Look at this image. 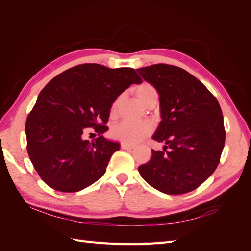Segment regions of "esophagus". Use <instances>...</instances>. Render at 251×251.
<instances>
[{"label": "esophagus", "mask_w": 251, "mask_h": 251, "mask_svg": "<svg viewBox=\"0 0 251 251\" xmlns=\"http://www.w3.org/2000/svg\"><path fill=\"white\" fill-rule=\"evenodd\" d=\"M121 149L126 151H130L134 149V146H130V144H126V143H121Z\"/></svg>", "instance_id": "obj_1"}]
</instances>
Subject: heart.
I'll return each instance as SVG.
<instances>
[{
	"mask_svg": "<svg viewBox=\"0 0 251 251\" xmlns=\"http://www.w3.org/2000/svg\"><path fill=\"white\" fill-rule=\"evenodd\" d=\"M135 94L144 107L155 105L158 101V92L154 86L149 82H143L135 88ZM118 100L113 102L111 112L115 113ZM153 132V126L150 123L135 124L131 121H121L112 127L111 135L114 139L126 144H137L148 137Z\"/></svg>",
	"mask_w": 251,
	"mask_h": 251,
	"instance_id": "heart-1",
	"label": "heart"
}]
</instances>
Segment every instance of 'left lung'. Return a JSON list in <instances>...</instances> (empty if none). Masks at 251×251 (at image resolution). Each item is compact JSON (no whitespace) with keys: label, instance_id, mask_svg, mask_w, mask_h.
Wrapping results in <instances>:
<instances>
[{"label":"left lung","instance_id":"obj_1","mask_svg":"<svg viewBox=\"0 0 251 251\" xmlns=\"http://www.w3.org/2000/svg\"><path fill=\"white\" fill-rule=\"evenodd\" d=\"M154 86L160 100L161 121L149 162L138 168L157 191L182 195L199 187L214 173L225 143L222 110L203 83L182 68L156 64L137 69Z\"/></svg>","mask_w":251,"mask_h":251}]
</instances>
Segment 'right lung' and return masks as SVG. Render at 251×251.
<instances>
[{
    "instance_id": "add662e5",
    "label": "right lung",
    "mask_w": 251,
    "mask_h": 251,
    "mask_svg": "<svg viewBox=\"0 0 251 251\" xmlns=\"http://www.w3.org/2000/svg\"><path fill=\"white\" fill-rule=\"evenodd\" d=\"M142 79L133 68L98 64L70 68L51 79L26 120L27 151L42 180L58 192L74 193L100 179L118 142L103 138L112 103ZM90 127L99 137L83 138Z\"/></svg>"
}]
</instances>
